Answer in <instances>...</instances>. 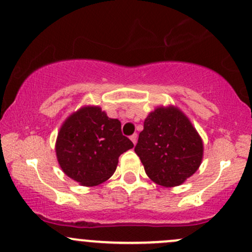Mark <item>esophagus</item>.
<instances>
[{"mask_svg":"<svg viewBox=\"0 0 252 252\" xmlns=\"http://www.w3.org/2000/svg\"><path fill=\"white\" fill-rule=\"evenodd\" d=\"M130 140L132 141V143H134V145H136V142H137V134H132L131 136H130Z\"/></svg>","mask_w":252,"mask_h":252,"instance_id":"34e87169","label":"esophagus"}]
</instances>
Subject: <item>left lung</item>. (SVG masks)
I'll use <instances>...</instances> for the list:
<instances>
[{
    "instance_id": "1",
    "label": "left lung",
    "mask_w": 252,
    "mask_h": 252,
    "mask_svg": "<svg viewBox=\"0 0 252 252\" xmlns=\"http://www.w3.org/2000/svg\"><path fill=\"white\" fill-rule=\"evenodd\" d=\"M135 153L154 183L172 188L198 170L203 141L181 109L160 105L146 117Z\"/></svg>"
}]
</instances>
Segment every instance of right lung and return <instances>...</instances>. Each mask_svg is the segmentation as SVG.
Returning <instances> with one entry per match:
<instances>
[{
    "mask_svg": "<svg viewBox=\"0 0 252 252\" xmlns=\"http://www.w3.org/2000/svg\"><path fill=\"white\" fill-rule=\"evenodd\" d=\"M134 147L121 131V122L100 106L87 105L61 126L55 151L61 168L84 187H95L115 173L118 158Z\"/></svg>",
    "mask_w": 252,
    "mask_h": 252,
    "instance_id": "1",
    "label": "right lung"
}]
</instances>
